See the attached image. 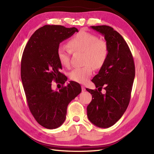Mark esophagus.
<instances>
[{"label":"esophagus","mask_w":154,"mask_h":154,"mask_svg":"<svg viewBox=\"0 0 154 154\" xmlns=\"http://www.w3.org/2000/svg\"><path fill=\"white\" fill-rule=\"evenodd\" d=\"M81 88H82V92H85L86 90V88L84 86H81Z\"/></svg>","instance_id":"1"}]
</instances>
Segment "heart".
Wrapping results in <instances>:
<instances>
[{
	"label": "heart",
	"instance_id": "obj_1",
	"mask_svg": "<svg viewBox=\"0 0 154 154\" xmlns=\"http://www.w3.org/2000/svg\"><path fill=\"white\" fill-rule=\"evenodd\" d=\"M71 52L84 53L82 68L74 69L69 73V79L78 83L87 82L94 69H100L107 60L109 55V46L104 39H98L96 34L81 30L69 39L68 47L60 45L57 49V57L60 64L65 67L70 65Z\"/></svg>",
	"mask_w": 154,
	"mask_h": 154
}]
</instances>
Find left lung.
<instances>
[{
	"instance_id": "1",
	"label": "left lung",
	"mask_w": 154,
	"mask_h": 154,
	"mask_svg": "<svg viewBox=\"0 0 154 154\" xmlns=\"http://www.w3.org/2000/svg\"><path fill=\"white\" fill-rule=\"evenodd\" d=\"M101 33L109 46V55L92 81L98 90L86 88L92 100L87 106L89 120L97 127L107 128L120 119L127 109L135 75L129 47L121 35L107 25L91 26ZM102 88L106 90L103 94Z\"/></svg>"
}]
</instances>
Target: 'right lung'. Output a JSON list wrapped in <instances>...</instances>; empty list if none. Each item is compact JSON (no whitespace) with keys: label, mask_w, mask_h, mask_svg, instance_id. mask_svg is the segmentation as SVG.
I'll use <instances>...</instances> for the list:
<instances>
[{"label":"right lung","mask_w":154,"mask_h":154,"mask_svg":"<svg viewBox=\"0 0 154 154\" xmlns=\"http://www.w3.org/2000/svg\"><path fill=\"white\" fill-rule=\"evenodd\" d=\"M78 30L61 25H45L32 35L23 53L21 77L30 111L39 124L56 129L64 123L67 107L81 92V85L69 81L53 90L52 81L64 85L68 80L61 72L57 49L62 41Z\"/></svg>","instance_id":"obj_1"}]
</instances>
